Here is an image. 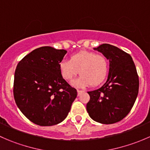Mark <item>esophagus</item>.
Instances as JSON below:
<instances>
[{
  "label": "esophagus",
  "instance_id": "1",
  "mask_svg": "<svg viewBox=\"0 0 150 150\" xmlns=\"http://www.w3.org/2000/svg\"><path fill=\"white\" fill-rule=\"evenodd\" d=\"M77 91H78V96H80L81 93H83L84 92L83 91H81V90H77Z\"/></svg>",
  "mask_w": 150,
  "mask_h": 150
}]
</instances>
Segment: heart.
<instances>
[{"instance_id":"heart-1","label":"heart","mask_w":150,"mask_h":150,"mask_svg":"<svg viewBox=\"0 0 150 150\" xmlns=\"http://www.w3.org/2000/svg\"><path fill=\"white\" fill-rule=\"evenodd\" d=\"M60 74L65 81H70L79 72L80 76L71 84L78 87L96 86L105 79L108 62L102 55L83 51L71 56L70 60H62L59 64Z\"/></svg>"}]
</instances>
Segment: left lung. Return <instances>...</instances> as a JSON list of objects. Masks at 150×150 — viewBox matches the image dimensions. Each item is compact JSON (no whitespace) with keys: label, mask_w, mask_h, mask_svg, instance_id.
<instances>
[{"label":"left lung","mask_w":150,"mask_h":150,"mask_svg":"<svg viewBox=\"0 0 150 150\" xmlns=\"http://www.w3.org/2000/svg\"><path fill=\"white\" fill-rule=\"evenodd\" d=\"M95 51L110 62L108 77L102 87L88 91L86 110L92 120L102 124L120 121L131 111L139 93L138 74L132 57L112 45L104 43Z\"/></svg>","instance_id":"8db88e82"}]
</instances>
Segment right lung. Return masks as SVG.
I'll return each instance as SVG.
<instances>
[{"label": "right lung", "instance_id": "obj_1", "mask_svg": "<svg viewBox=\"0 0 150 150\" xmlns=\"http://www.w3.org/2000/svg\"><path fill=\"white\" fill-rule=\"evenodd\" d=\"M67 51L43 46L25 56L16 66L13 96L18 108L33 123H60L70 111L77 91L60 74L59 64Z\"/></svg>", "mask_w": 150, "mask_h": 150}]
</instances>
